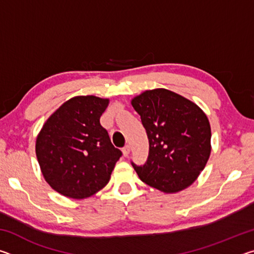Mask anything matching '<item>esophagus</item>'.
<instances>
[{"mask_svg":"<svg viewBox=\"0 0 254 254\" xmlns=\"http://www.w3.org/2000/svg\"><path fill=\"white\" fill-rule=\"evenodd\" d=\"M122 151H123V156L127 157L128 153H130V145H126V147L123 148Z\"/></svg>","mask_w":254,"mask_h":254,"instance_id":"1","label":"esophagus"}]
</instances>
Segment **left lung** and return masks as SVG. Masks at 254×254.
I'll return each instance as SVG.
<instances>
[{
    "label": "left lung",
    "instance_id": "left-lung-1",
    "mask_svg": "<svg viewBox=\"0 0 254 254\" xmlns=\"http://www.w3.org/2000/svg\"><path fill=\"white\" fill-rule=\"evenodd\" d=\"M149 139L143 166L132 162L139 178L166 192L182 191L198 178L210 156L209 121L194 102L166 88L150 89L131 101Z\"/></svg>",
    "mask_w": 254,
    "mask_h": 254
}]
</instances>
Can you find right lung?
Returning a JSON list of instances; mask_svg holds the SVG:
<instances>
[{
  "label": "right lung",
  "mask_w": 254,
  "mask_h": 254,
  "mask_svg": "<svg viewBox=\"0 0 254 254\" xmlns=\"http://www.w3.org/2000/svg\"><path fill=\"white\" fill-rule=\"evenodd\" d=\"M109 98L75 96L56 110L36 140V154L49 186L66 197L83 199L106 186L122 156L101 126Z\"/></svg>",
  "instance_id": "add662e5"
}]
</instances>
